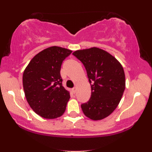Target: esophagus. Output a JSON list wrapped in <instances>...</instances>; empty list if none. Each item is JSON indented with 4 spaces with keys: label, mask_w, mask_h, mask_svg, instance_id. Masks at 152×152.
<instances>
[{
    "label": "esophagus",
    "mask_w": 152,
    "mask_h": 152,
    "mask_svg": "<svg viewBox=\"0 0 152 152\" xmlns=\"http://www.w3.org/2000/svg\"><path fill=\"white\" fill-rule=\"evenodd\" d=\"M76 91H77V89H76V88H72V92L74 94H76Z\"/></svg>",
    "instance_id": "esophagus-1"
}]
</instances>
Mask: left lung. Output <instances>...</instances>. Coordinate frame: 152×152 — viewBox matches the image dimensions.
<instances>
[{
    "label": "left lung",
    "mask_w": 152,
    "mask_h": 152,
    "mask_svg": "<svg viewBox=\"0 0 152 152\" xmlns=\"http://www.w3.org/2000/svg\"><path fill=\"white\" fill-rule=\"evenodd\" d=\"M84 66L91 88V95L81 109L87 117L101 120L116 109L125 89V74L113 56L99 48L78 50L73 53Z\"/></svg>",
    "instance_id": "left-lung-1"
}]
</instances>
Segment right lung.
<instances>
[{"instance_id":"1","label":"right lung","mask_w":152,"mask_h":152,"mask_svg":"<svg viewBox=\"0 0 152 152\" xmlns=\"http://www.w3.org/2000/svg\"><path fill=\"white\" fill-rule=\"evenodd\" d=\"M72 50L58 46L43 50L31 59L23 75L26 100L36 114L56 118L65 112L70 94L62 86L61 68Z\"/></svg>"}]
</instances>
